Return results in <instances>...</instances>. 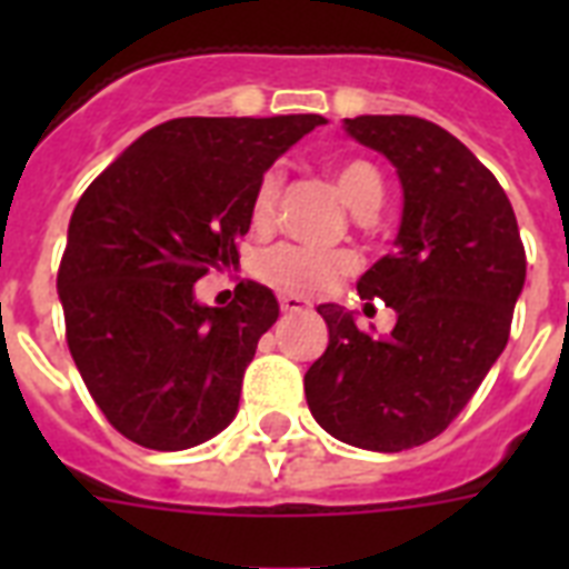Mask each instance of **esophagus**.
<instances>
[{"label":"esophagus","mask_w":569,"mask_h":569,"mask_svg":"<svg viewBox=\"0 0 569 569\" xmlns=\"http://www.w3.org/2000/svg\"><path fill=\"white\" fill-rule=\"evenodd\" d=\"M280 310H283V312H307V310H310V303L303 301V298H295V295H283V298H280Z\"/></svg>","instance_id":"esophagus-1"}]
</instances>
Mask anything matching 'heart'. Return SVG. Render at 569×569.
I'll return each instance as SVG.
<instances>
[{"label": "heart", "instance_id": "heart-1", "mask_svg": "<svg viewBox=\"0 0 569 569\" xmlns=\"http://www.w3.org/2000/svg\"><path fill=\"white\" fill-rule=\"evenodd\" d=\"M333 180L348 206L355 212H375L383 200V180L380 171L366 159H346L333 168ZM283 191V173L271 168L259 177L253 197H250V221L259 230L274 223L277 203ZM357 268L355 253L348 250H319L301 244H277L259 253L257 277L280 295L295 298H316L328 292Z\"/></svg>", "mask_w": 569, "mask_h": 569}]
</instances>
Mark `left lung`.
<instances>
[{
    "mask_svg": "<svg viewBox=\"0 0 569 569\" xmlns=\"http://www.w3.org/2000/svg\"><path fill=\"white\" fill-rule=\"evenodd\" d=\"M346 129L396 164L405 189L398 250L357 283L366 312L380 298L398 321L378 337L321 303L330 339L303 389L316 422L337 440L413 449L455 422L508 346L526 248L502 186L442 127L363 114Z\"/></svg>",
    "mask_w": 569,
    "mask_h": 569,
    "instance_id": "1",
    "label": "left lung"
}]
</instances>
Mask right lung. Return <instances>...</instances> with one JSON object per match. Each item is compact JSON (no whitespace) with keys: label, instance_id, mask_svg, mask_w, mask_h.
Masks as SVG:
<instances>
[{"label":"right lung","instance_id":"add662e5","mask_svg":"<svg viewBox=\"0 0 569 569\" xmlns=\"http://www.w3.org/2000/svg\"><path fill=\"white\" fill-rule=\"evenodd\" d=\"M319 123L321 114L168 120L79 197L58 266L67 348L127 440L191 449L236 416L244 369L280 307L253 280L227 307H200L194 283L239 262L259 177Z\"/></svg>","mask_w":569,"mask_h":569}]
</instances>
